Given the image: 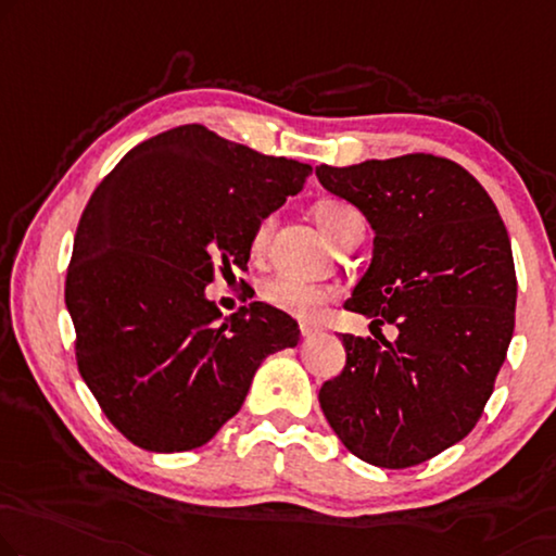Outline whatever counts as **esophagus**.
<instances>
[{
    "label": "esophagus",
    "instance_id": "1",
    "mask_svg": "<svg viewBox=\"0 0 556 556\" xmlns=\"http://www.w3.org/2000/svg\"><path fill=\"white\" fill-rule=\"evenodd\" d=\"M300 331H302V337H312V334H317L319 327H317V325H306V321H302Z\"/></svg>",
    "mask_w": 556,
    "mask_h": 556
}]
</instances>
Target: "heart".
Wrapping results in <instances>:
<instances>
[{"label":"heart","mask_w":556,"mask_h":556,"mask_svg":"<svg viewBox=\"0 0 556 556\" xmlns=\"http://www.w3.org/2000/svg\"><path fill=\"white\" fill-rule=\"evenodd\" d=\"M314 219L319 222V227L327 231L329 239H334L339 244L346 235H352L357 227H364L362 214L354 210L352 204L339 202V199H325L314 206ZM275 227V214H264V217L256 222L252 231V254H262L267 250L269 231ZM262 302H267L275 309L289 314V317L296 319H314L319 317L321 309L334 300L337 292L325 285H312V281H302L294 277H275L264 281L260 289Z\"/></svg>","instance_id":"b5f03b06"}]
</instances>
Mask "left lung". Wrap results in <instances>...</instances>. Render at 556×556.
I'll list each match as a JSON object with an SVG mask.
<instances>
[{
  "mask_svg": "<svg viewBox=\"0 0 556 556\" xmlns=\"http://www.w3.org/2000/svg\"><path fill=\"white\" fill-rule=\"evenodd\" d=\"M375 229L369 269L344 306L400 337L342 334V375L321 412L354 457L407 469L467 437L494 392L515 334L517 275L486 189L434 154L317 167Z\"/></svg>",
  "mask_w": 556,
  "mask_h": 556,
  "instance_id": "1",
  "label": "left lung"
}]
</instances>
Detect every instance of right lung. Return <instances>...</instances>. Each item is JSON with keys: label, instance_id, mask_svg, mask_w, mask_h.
Masks as SVG:
<instances>
[{"label": "right lung", "instance_id": "add662e5", "mask_svg": "<svg viewBox=\"0 0 556 556\" xmlns=\"http://www.w3.org/2000/svg\"><path fill=\"white\" fill-rule=\"evenodd\" d=\"M309 174L185 124L137 144L99 181L64 300L79 375L131 444H206L242 407L256 367L300 342L296 321L264 302L219 321L204 287L214 269H247L256 222Z\"/></svg>", "mask_w": 556, "mask_h": 556}]
</instances>
